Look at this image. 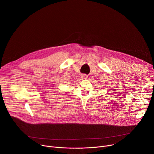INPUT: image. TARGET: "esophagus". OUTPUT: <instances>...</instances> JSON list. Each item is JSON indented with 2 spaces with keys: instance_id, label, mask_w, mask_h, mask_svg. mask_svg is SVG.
<instances>
[{
  "instance_id": "1",
  "label": "esophagus",
  "mask_w": 154,
  "mask_h": 154,
  "mask_svg": "<svg viewBox=\"0 0 154 154\" xmlns=\"http://www.w3.org/2000/svg\"><path fill=\"white\" fill-rule=\"evenodd\" d=\"M87 75H86V74H82V75H81V77L83 79H87Z\"/></svg>"
}]
</instances>
